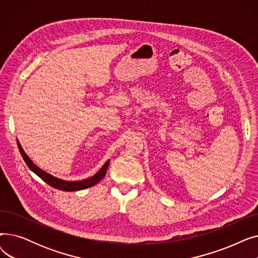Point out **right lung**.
Returning <instances> with one entry per match:
<instances>
[{"label":"right lung","instance_id":"obj_1","mask_svg":"<svg viewBox=\"0 0 258 258\" xmlns=\"http://www.w3.org/2000/svg\"><path fill=\"white\" fill-rule=\"evenodd\" d=\"M17 141H18L20 153H21L24 161L26 162V164L28 165V167L30 168V170H32L36 175H38L40 179L45 181L50 186L56 188V189H59V190H63V191H77V190H81V189H86V188L96 185L98 182H100V180L103 179V177L106 173L108 164H110V160L106 161L105 164L99 169L98 172H96L88 179L79 180V181H66V180L59 179L57 177H54V175L46 172L45 170H43L42 168H39L37 165H35L31 161V159L28 157V155L24 152L19 140H17Z\"/></svg>","mask_w":258,"mask_h":258}]
</instances>
